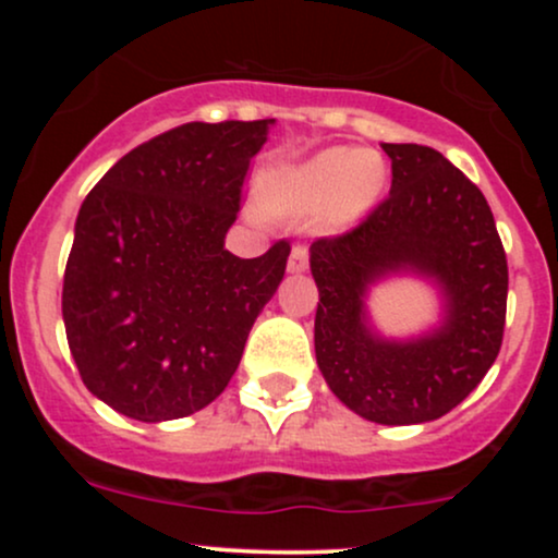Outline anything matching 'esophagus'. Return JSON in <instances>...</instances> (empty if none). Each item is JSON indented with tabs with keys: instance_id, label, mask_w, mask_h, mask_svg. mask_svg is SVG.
<instances>
[{
	"instance_id": "1",
	"label": "esophagus",
	"mask_w": 558,
	"mask_h": 558,
	"mask_svg": "<svg viewBox=\"0 0 558 558\" xmlns=\"http://www.w3.org/2000/svg\"><path fill=\"white\" fill-rule=\"evenodd\" d=\"M306 262H310V252L299 243V246L291 248V257H288V272H304Z\"/></svg>"
}]
</instances>
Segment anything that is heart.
<instances>
[{
	"instance_id": "1",
	"label": "heart",
	"mask_w": 558,
	"mask_h": 558,
	"mask_svg": "<svg viewBox=\"0 0 558 558\" xmlns=\"http://www.w3.org/2000/svg\"><path fill=\"white\" fill-rule=\"evenodd\" d=\"M383 162L373 151L328 149L323 155L272 170L259 185V204L270 217L301 220L317 215V230L332 233L354 226L375 204Z\"/></svg>"
}]
</instances>
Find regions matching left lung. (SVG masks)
<instances>
[{
  "label": "left lung",
  "instance_id": "left-lung-1",
  "mask_svg": "<svg viewBox=\"0 0 558 558\" xmlns=\"http://www.w3.org/2000/svg\"><path fill=\"white\" fill-rule=\"evenodd\" d=\"M390 194L367 220L310 248L319 301L315 354L332 393L377 425L444 417L480 386L504 338L509 270L496 220L477 189L440 151L383 144ZM393 274L439 288L445 319L414 339L374 330L366 293Z\"/></svg>",
  "mask_w": 558,
  "mask_h": 558
}]
</instances>
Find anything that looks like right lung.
Here are the masks:
<instances>
[{"mask_svg":"<svg viewBox=\"0 0 558 558\" xmlns=\"http://www.w3.org/2000/svg\"><path fill=\"white\" fill-rule=\"evenodd\" d=\"M275 120L185 123L128 151L81 204L62 283L75 367L138 422L189 417L239 369L288 241L241 259L226 233Z\"/></svg>","mask_w":558,"mask_h":558,"instance_id":"1","label":"right lung"}]
</instances>
